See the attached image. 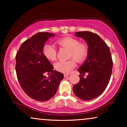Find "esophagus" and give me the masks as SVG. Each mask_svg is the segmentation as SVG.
<instances>
[{
    "mask_svg": "<svg viewBox=\"0 0 127 127\" xmlns=\"http://www.w3.org/2000/svg\"><path fill=\"white\" fill-rule=\"evenodd\" d=\"M68 76H69V74H67V73L64 74V78H67V77H68Z\"/></svg>",
    "mask_w": 127,
    "mask_h": 127,
    "instance_id": "esophagus-1",
    "label": "esophagus"
}]
</instances>
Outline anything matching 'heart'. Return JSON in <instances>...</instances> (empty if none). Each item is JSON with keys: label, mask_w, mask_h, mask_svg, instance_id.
<instances>
[{"label": "heart", "mask_w": 127, "mask_h": 127, "mask_svg": "<svg viewBox=\"0 0 127 127\" xmlns=\"http://www.w3.org/2000/svg\"><path fill=\"white\" fill-rule=\"evenodd\" d=\"M60 46L70 51L68 58H73L76 62L79 63L84 61L88 53V48L85 43H80L77 39L72 37H65L57 41ZM43 54L48 60L54 61L57 59V49L53 45L45 44L43 47ZM73 59H70L65 62H58L54 64V67L58 72L68 73L75 67V62Z\"/></svg>", "instance_id": "heart-1"}]
</instances>
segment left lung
Here are the masks:
<instances>
[{
	"label": "left lung",
	"mask_w": 127,
	"mask_h": 127,
	"mask_svg": "<svg viewBox=\"0 0 127 127\" xmlns=\"http://www.w3.org/2000/svg\"><path fill=\"white\" fill-rule=\"evenodd\" d=\"M75 36L85 40L88 53L79 68L80 81L73 87L74 93L83 100H91L101 95L108 85L113 62L110 49L98 34L91 32H76ZM87 76L84 78L85 74Z\"/></svg>",
	"instance_id": "left-lung-1"
}]
</instances>
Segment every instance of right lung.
Returning a JSON list of instances; mask_svg holds the SVG:
<instances>
[{"mask_svg":"<svg viewBox=\"0 0 127 127\" xmlns=\"http://www.w3.org/2000/svg\"><path fill=\"white\" fill-rule=\"evenodd\" d=\"M53 33L39 32L22 43L16 55L15 70L22 89L27 95L39 101L54 97L63 74L54 70V67L43 54L45 43ZM45 72L52 73L48 78Z\"/></svg>","mask_w":127,"mask_h":127,"instance_id":"1","label":"right lung"}]
</instances>
